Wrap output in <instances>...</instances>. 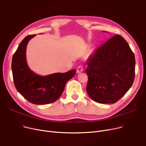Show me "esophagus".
Returning a JSON list of instances; mask_svg holds the SVG:
<instances>
[{
    "mask_svg": "<svg viewBox=\"0 0 146 146\" xmlns=\"http://www.w3.org/2000/svg\"><path fill=\"white\" fill-rule=\"evenodd\" d=\"M83 71V67L82 66H78L77 69V73H80Z\"/></svg>",
    "mask_w": 146,
    "mask_h": 146,
    "instance_id": "34e87169",
    "label": "esophagus"
}]
</instances>
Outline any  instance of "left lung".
<instances>
[{
    "instance_id": "left-lung-1",
    "label": "left lung",
    "mask_w": 146,
    "mask_h": 146,
    "mask_svg": "<svg viewBox=\"0 0 146 146\" xmlns=\"http://www.w3.org/2000/svg\"><path fill=\"white\" fill-rule=\"evenodd\" d=\"M87 64L89 79L86 91L97 103H115L133 83L135 57L127 42L120 35L112 37L98 48Z\"/></svg>"
}]
</instances>
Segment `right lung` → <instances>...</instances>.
Returning <instances> with one entry per match:
<instances>
[{
    "label": "right lung",
    "mask_w": 146,
    "mask_h": 146,
    "mask_svg": "<svg viewBox=\"0 0 146 146\" xmlns=\"http://www.w3.org/2000/svg\"><path fill=\"white\" fill-rule=\"evenodd\" d=\"M35 36H26L13 54L12 70L14 83L17 92L29 102L38 105L49 104L60 98L66 84L74 76L76 70L46 76L32 71L27 64L26 53L28 42Z\"/></svg>",
    "instance_id": "obj_1"
}]
</instances>
